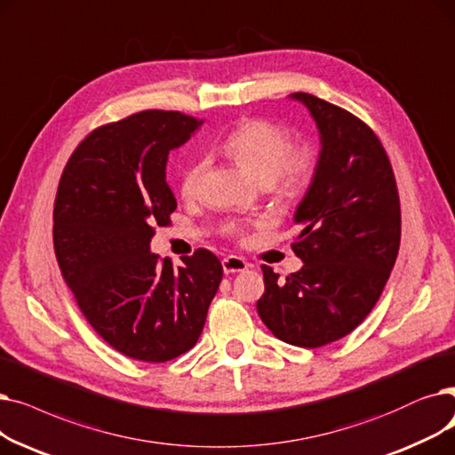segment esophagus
I'll return each mask as SVG.
<instances>
[{"label":"esophagus","instance_id":"1","mask_svg":"<svg viewBox=\"0 0 455 455\" xmlns=\"http://www.w3.org/2000/svg\"><path fill=\"white\" fill-rule=\"evenodd\" d=\"M222 268L226 274H235V272H244L248 268V263L243 257L236 255H228L222 259Z\"/></svg>","mask_w":455,"mask_h":455}]
</instances>
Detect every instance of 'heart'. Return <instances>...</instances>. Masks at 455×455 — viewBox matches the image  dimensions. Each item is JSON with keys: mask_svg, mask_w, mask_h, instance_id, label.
<instances>
[{"mask_svg": "<svg viewBox=\"0 0 455 455\" xmlns=\"http://www.w3.org/2000/svg\"><path fill=\"white\" fill-rule=\"evenodd\" d=\"M292 129L268 118H246L220 142L228 157L267 183L281 200H296L315 181L320 168V148L311 140L292 142ZM207 170L204 157L194 159L180 178V190L185 200L196 198ZM224 231L236 239H246L243 224H228Z\"/></svg>", "mask_w": 455, "mask_h": 455, "instance_id": "1", "label": "heart"}]
</instances>
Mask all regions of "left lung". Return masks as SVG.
I'll return each mask as SVG.
<instances>
[{
	"label": "left lung",
	"instance_id": "left-lung-1",
	"mask_svg": "<svg viewBox=\"0 0 455 455\" xmlns=\"http://www.w3.org/2000/svg\"><path fill=\"white\" fill-rule=\"evenodd\" d=\"M320 132V168L296 209L292 243L304 261L279 279L263 265L257 313L283 342L320 348L352 333L379 299L396 263L400 196L387 151L361 118L307 92H294Z\"/></svg>",
	"mask_w": 455,
	"mask_h": 455
}]
</instances>
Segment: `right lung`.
Returning <instances> with one entry per match:
<instances>
[{
	"label": "right lung",
	"instance_id": "1",
	"mask_svg": "<svg viewBox=\"0 0 455 455\" xmlns=\"http://www.w3.org/2000/svg\"><path fill=\"white\" fill-rule=\"evenodd\" d=\"M204 124L178 111H140L105 124L74 149L53 205L60 274L94 331L120 354L166 363L198 342L222 281L205 248L170 259L149 251L178 204L166 183L172 149Z\"/></svg>",
	"mask_w": 455,
	"mask_h": 455
}]
</instances>
